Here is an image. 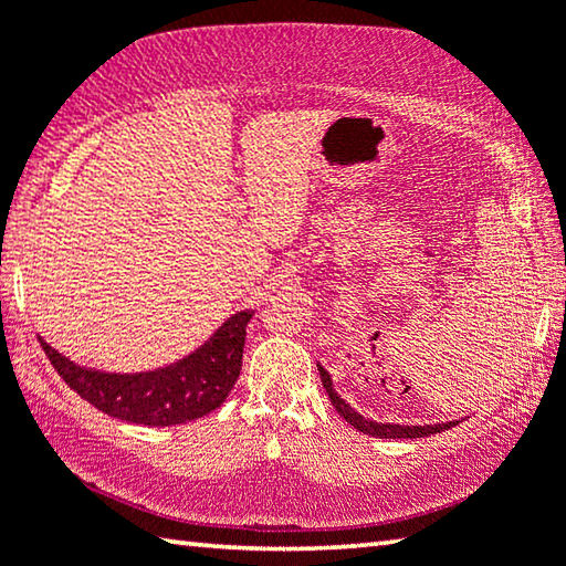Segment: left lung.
<instances>
[{
    "label": "left lung",
    "mask_w": 566,
    "mask_h": 566,
    "mask_svg": "<svg viewBox=\"0 0 566 566\" xmlns=\"http://www.w3.org/2000/svg\"><path fill=\"white\" fill-rule=\"evenodd\" d=\"M319 369V377H322V385L327 389L329 401L334 405V409L339 411V415L349 421L354 429H359V432L369 434V437H379V439H417V437H429V434H437V432H444V429L459 424V421H442V424H391V421H377V419H367L361 417L357 409L349 407L347 401H344L337 389L332 385V377L329 371L317 364Z\"/></svg>",
    "instance_id": "obj_1"
}]
</instances>
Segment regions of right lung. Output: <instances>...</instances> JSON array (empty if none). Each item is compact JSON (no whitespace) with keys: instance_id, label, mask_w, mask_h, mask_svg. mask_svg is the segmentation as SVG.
Wrapping results in <instances>:
<instances>
[{"instance_id":"add662e5","label":"right lung","mask_w":566,"mask_h":566,"mask_svg":"<svg viewBox=\"0 0 566 566\" xmlns=\"http://www.w3.org/2000/svg\"><path fill=\"white\" fill-rule=\"evenodd\" d=\"M254 310L229 317L195 352L149 371H104L84 367L36 337L66 385L104 415L132 424L175 427L214 411L242 369L247 324Z\"/></svg>"}]
</instances>
